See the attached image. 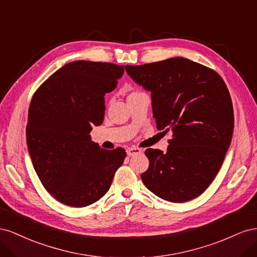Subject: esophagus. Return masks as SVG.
<instances>
[{
    "label": "esophagus",
    "mask_w": 257,
    "mask_h": 257,
    "mask_svg": "<svg viewBox=\"0 0 257 257\" xmlns=\"http://www.w3.org/2000/svg\"><path fill=\"white\" fill-rule=\"evenodd\" d=\"M126 153H127L128 157H133V155L142 153V149H141V148H137V147H131L126 150Z\"/></svg>",
    "instance_id": "esophagus-1"
}]
</instances>
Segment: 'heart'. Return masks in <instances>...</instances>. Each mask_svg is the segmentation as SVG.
<instances>
[{"instance_id":"obj_1","label":"heart","mask_w":257,"mask_h":257,"mask_svg":"<svg viewBox=\"0 0 257 257\" xmlns=\"http://www.w3.org/2000/svg\"><path fill=\"white\" fill-rule=\"evenodd\" d=\"M138 93H142V92H139V91H137V90H133V91H131V93H130V95H128V96H132V95L138 94Z\"/></svg>"}]
</instances>
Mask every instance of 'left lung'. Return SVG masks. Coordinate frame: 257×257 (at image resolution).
Returning <instances> with one entry per match:
<instances>
[{
  "mask_svg": "<svg viewBox=\"0 0 257 257\" xmlns=\"http://www.w3.org/2000/svg\"><path fill=\"white\" fill-rule=\"evenodd\" d=\"M127 75L151 92L159 131L172 132L167 151L146 150V188L173 203L196 198L223 164L234 131L228 89L213 69L185 58L125 65Z\"/></svg>",
  "mask_w": 257,
  "mask_h": 257,
  "instance_id": "left-lung-1",
  "label": "left lung"
}]
</instances>
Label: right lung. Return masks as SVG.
<instances>
[{
	"mask_svg": "<svg viewBox=\"0 0 257 257\" xmlns=\"http://www.w3.org/2000/svg\"><path fill=\"white\" fill-rule=\"evenodd\" d=\"M123 72L108 62H69L31 100L29 154L44 188L62 204L85 207L102 198L126 157L122 148L104 150L90 136L93 124L103 123L104 95Z\"/></svg>",
	"mask_w": 257,
	"mask_h": 257,
	"instance_id": "add662e5",
	"label": "right lung"
}]
</instances>
